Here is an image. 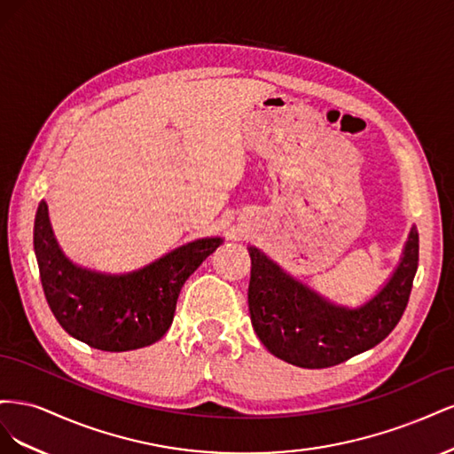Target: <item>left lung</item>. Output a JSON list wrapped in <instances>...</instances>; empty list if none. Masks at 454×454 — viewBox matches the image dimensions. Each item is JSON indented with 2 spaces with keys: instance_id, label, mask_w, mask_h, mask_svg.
<instances>
[{
  "instance_id": "obj_1",
  "label": "left lung",
  "mask_w": 454,
  "mask_h": 454,
  "mask_svg": "<svg viewBox=\"0 0 454 454\" xmlns=\"http://www.w3.org/2000/svg\"><path fill=\"white\" fill-rule=\"evenodd\" d=\"M250 259L248 305L261 342L287 364L324 369L373 348L400 322L419 267V232L411 229L390 282L356 310L327 303L257 248H250Z\"/></svg>"
}]
</instances>
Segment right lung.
Masks as SVG:
<instances>
[{
	"label": "right lung",
	"mask_w": 454,
	"mask_h": 454,
	"mask_svg": "<svg viewBox=\"0 0 454 454\" xmlns=\"http://www.w3.org/2000/svg\"><path fill=\"white\" fill-rule=\"evenodd\" d=\"M222 239L182 246L155 263L122 277L75 267L60 252L41 200L34 225L41 286L54 318L72 337L106 352H125L159 340L174 320L185 280Z\"/></svg>",
	"instance_id": "right-lung-1"
}]
</instances>
